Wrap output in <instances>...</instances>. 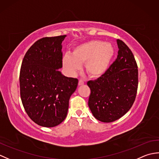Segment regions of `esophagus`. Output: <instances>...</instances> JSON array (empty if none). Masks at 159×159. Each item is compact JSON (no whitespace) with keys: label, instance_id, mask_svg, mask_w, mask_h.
<instances>
[{"label":"esophagus","instance_id":"obj_1","mask_svg":"<svg viewBox=\"0 0 159 159\" xmlns=\"http://www.w3.org/2000/svg\"><path fill=\"white\" fill-rule=\"evenodd\" d=\"M84 83H84V80L83 79H79V85H83Z\"/></svg>","mask_w":159,"mask_h":159}]
</instances>
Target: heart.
<instances>
[{"instance_id":"heart-1","label":"heart","mask_w":159,"mask_h":159,"mask_svg":"<svg viewBox=\"0 0 159 159\" xmlns=\"http://www.w3.org/2000/svg\"><path fill=\"white\" fill-rule=\"evenodd\" d=\"M115 55L112 44L101 40H89L76 46L72 55L66 53L63 66L70 74H75L85 63L87 73L92 78H99L107 72Z\"/></svg>"}]
</instances>
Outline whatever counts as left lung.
Instances as JSON below:
<instances>
[{"instance_id": "obj_1", "label": "left lung", "mask_w": 159, "mask_h": 159, "mask_svg": "<svg viewBox=\"0 0 159 159\" xmlns=\"http://www.w3.org/2000/svg\"><path fill=\"white\" fill-rule=\"evenodd\" d=\"M118 55L103 76L89 80L88 105L93 116L102 122L116 121L130 110L138 87L137 64L133 52L123 41L117 39Z\"/></svg>"}]
</instances>
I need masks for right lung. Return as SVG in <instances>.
I'll use <instances>...</instances> for the list:
<instances>
[{
  "label": "right lung",
  "instance_id": "add662e5",
  "mask_svg": "<svg viewBox=\"0 0 159 159\" xmlns=\"http://www.w3.org/2000/svg\"><path fill=\"white\" fill-rule=\"evenodd\" d=\"M66 35L43 38L26 52L20 72V97L29 117L43 127H54L66 119L77 79L59 71L63 66L61 43Z\"/></svg>",
  "mask_w": 159,
  "mask_h": 159
}]
</instances>
